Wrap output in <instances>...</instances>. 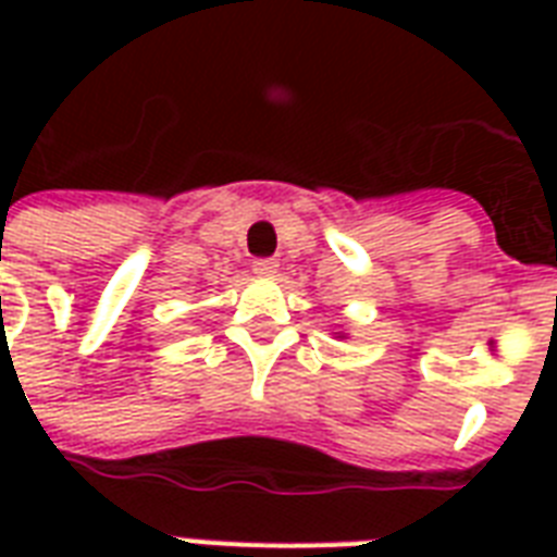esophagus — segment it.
Returning <instances> with one entry per match:
<instances>
[{
  "instance_id": "34e87169",
  "label": "esophagus",
  "mask_w": 557,
  "mask_h": 557,
  "mask_svg": "<svg viewBox=\"0 0 557 557\" xmlns=\"http://www.w3.org/2000/svg\"><path fill=\"white\" fill-rule=\"evenodd\" d=\"M253 274H257V277H274V274H277V262H274V260H253Z\"/></svg>"
}]
</instances>
